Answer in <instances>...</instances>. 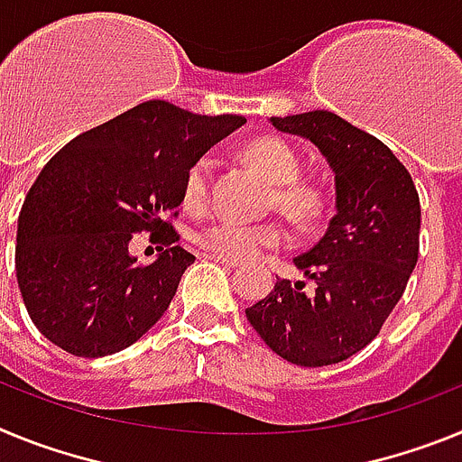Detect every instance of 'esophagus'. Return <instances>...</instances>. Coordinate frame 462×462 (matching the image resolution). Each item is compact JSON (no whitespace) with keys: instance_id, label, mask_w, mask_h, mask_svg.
I'll return each mask as SVG.
<instances>
[{"instance_id":"obj_1","label":"esophagus","mask_w":462,"mask_h":462,"mask_svg":"<svg viewBox=\"0 0 462 462\" xmlns=\"http://www.w3.org/2000/svg\"><path fill=\"white\" fill-rule=\"evenodd\" d=\"M206 259L215 261V263H222V266H226V268H238V261H234V259H224V256H217V254H208Z\"/></svg>"}]
</instances>
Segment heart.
Wrapping results in <instances>:
<instances>
[{
  "instance_id": "b5f03b06",
  "label": "heart",
  "mask_w": 462,
  "mask_h": 462,
  "mask_svg": "<svg viewBox=\"0 0 462 462\" xmlns=\"http://www.w3.org/2000/svg\"><path fill=\"white\" fill-rule=\"evenodd\" d=\"M245 157L250 164L263 173L271 185H275L273 201L280 210L296 219H312L321 208L319 191L312 185L300 182V157L289 143L280 138H256L245 148ZM212 157L194 159L182 180V206L187 210H203L210 199L212 182ZM196 243L201 245L208 254H217L224 259L247 261L263 254L268 250H280L289 245V234L280 224L261 222L245 224L238 219H215L196 231Z\"/></svg>"
}]
</instances>
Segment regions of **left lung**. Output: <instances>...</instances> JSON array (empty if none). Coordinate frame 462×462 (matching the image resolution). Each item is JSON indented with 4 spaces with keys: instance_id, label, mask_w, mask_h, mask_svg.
Instances as JSON below:
<instances>
[{
    "instance_id": "8db88e82",
    "label": "left lung",
    "mask_w": 462,
    "mask_h": 462,
    "mask_svg": "<svg viewBox=\"0 0 462 462\" xmlns=\"http://www.w3.org/2000/svg\"><path fill=\"white\" fill-rule=\"evenodd\" d=\"M277 132L310 141L336 180V215L293 263L305 282L277 280L245 310L284 361L321 368L361 352L393 312L419 259L421 206L411 175L382 141L328 110L271 117Z\"/></svg>"
}]
</instances>
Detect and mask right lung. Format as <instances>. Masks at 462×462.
<instances>
[{
	"label": "right lung",
	"instance_id": "1",
	"mask_svg": "<svg viewBox=\"0 0 462 462\" xmlns=\"http://www.w3.org/2000/svg\"><path fill=\"white\" fill-rule=\"evenodd\" d=\"M245 122L145 101L76 136L43 166L20 210L15 275L52 345L108 356L162 319L194 263L164 217L182 203L191 162ZM143 230L167 245L148 267L128 252Z\"/></svg>",
	"mask_w": 462,
	"mask_h": 462
}]
</instances>
